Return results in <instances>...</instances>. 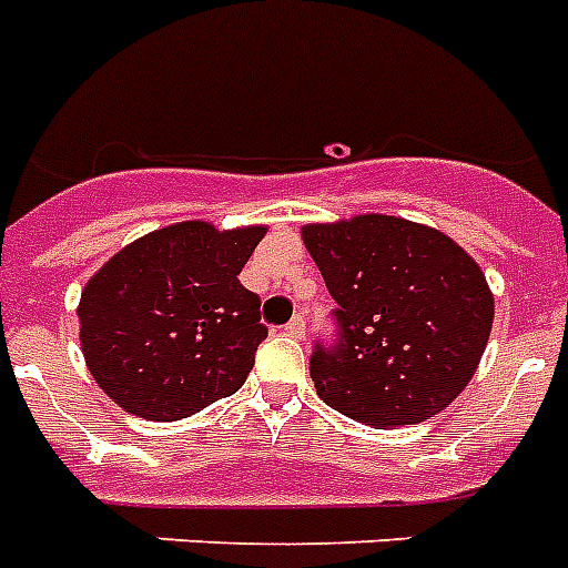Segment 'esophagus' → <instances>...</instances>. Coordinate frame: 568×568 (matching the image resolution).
Masks as SVG:
<instances>
[{"mask_svg": "<svg viewBox=\"0 0 568 568\" xmlns=\"http://www.w3.org/2000/svg\"><path fill=\"white\" fill-rule=\"evenodd\" d=\"M285 332L292 335V338H303L306 335V321H303V315H294L288 324H285Z\"/></svg>", "mask_w": 568, "mask_h": 568, "instance_id": "1", "label": "esophagus"}]
</instances>
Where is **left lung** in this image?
I'll return each instance as SVG.
<instances>
[{
  "mask_svg": "<svg viewBox=\"0 0 568 568\" xmlns=\"http://www.w3.org/2000/svg\"><path fill=\"white\" fill-rule=\"evenodd\" d=\"M300 233L338 303V344H317L308 362L317 396L379 428L449 408L493 329V292L478 262L440 230L379 212Z\"/></svg>",
  "mask_w": 568,
  "mask_h": 568,
  "instance_id": "left-lung-1",
  "label": "left lung"
}]
</instances>
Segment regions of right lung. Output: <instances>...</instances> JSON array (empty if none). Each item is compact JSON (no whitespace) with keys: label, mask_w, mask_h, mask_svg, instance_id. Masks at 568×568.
Returning a JSON list of instances; mask_svg holds the SVG:
<instances>
[{"label":"right lung","mask_w":568,"mask_h":568,"mask_svg":"<svg viewBox=\"0 0 568 568\" xmlns=\"http://www.w3.org/2000/svg\"><path fill=\"white\" fill-rule=\"evenodd\" d=\"M265 230L178 221L113 253L87 280L81 349L119 408L172 423L242 388L268 329L239 274Z\"/></svg>","instance_id":"obj_1"}]
</instances>
